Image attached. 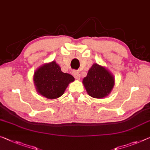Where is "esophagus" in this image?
<instances>
[{
	"mask_svg": "<svg viewBox=\"0 0 150 150\" xmlns=\"http://www.w3.org/2000/svg\"><path fill=\"white\" fill-rule=\"evenodd\" d=\"M72 75L76 80H79L80 78V74H79V72H77V71L76 70L72 71Z\"/></svg>",
	"mask_w": 150,
	"mask_h": 150,
	"instance_id": "obj_1",
	"label": "esophagus"
}]
</instances>
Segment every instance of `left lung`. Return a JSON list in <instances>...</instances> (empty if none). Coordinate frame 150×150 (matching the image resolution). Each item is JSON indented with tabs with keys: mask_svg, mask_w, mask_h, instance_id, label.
Here are the masks:
<instances>
[{
	"mask_svg": "<svg viewBox=\"0 0 150 150\" xmlns=\"http://www.w3.org/2000/svg\"><path fill=\"white\" fill-rule=\"evenodd\" d=\"M87 93L92 97L102 98L109 94L114 86V78L109 72L97 64H94L83 79Z\"/></svg>",
	"mask_w": 150,
	"mask_h": 150,
	"instance_id": "8db88e82",
	"label": "left lung"
}]
</instances>
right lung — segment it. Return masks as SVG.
Segmentation results:
<instances>
[{
	"label": "right lung",
	"mask_w": 150,
	"mask_h": 150,
	"mask_svg": "<svg viewBox=\"0 0 150 150\" xmlns=\"http://www.w3.org/2000/svg\"><path fill=\"white\" fill-rule=\"evenodd\" d=\"M33 79L38 93L50 99L62 96L69 83L74 80L72 75L62 72L54 61L38 69L34 74Z\"/></svg>",
	"instance_id": "add662e5"
}]
</instances>
